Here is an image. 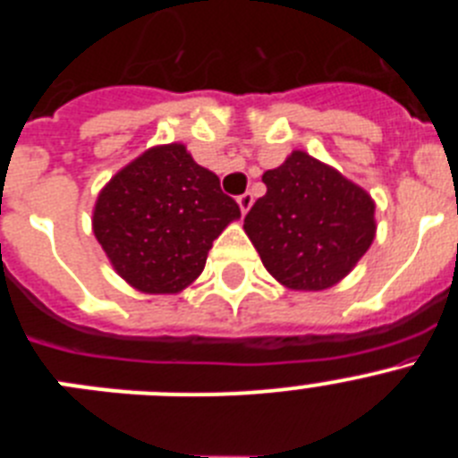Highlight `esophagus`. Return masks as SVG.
Returning <instances> with one entry per match:
<instances>
[{
    "label": "esophagus",
    "mask_w": 458,
    "mask_h": 458,
    "mask_svg": "<svg viewBox=\"0 0 458 458\" xmlns=\"http://www.w3.org/2000/svg\"><path fill=\"white\" fill-rule=\"evenodd\" d=\"M236 201H238V206H241V213H248L250 206H252V201H254V197H252V192H245V194H241Z\"/></svg>",
    "instance_id": "1"
}]
</instances>
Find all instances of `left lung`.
Returning <instances> with one entry per match:
<instances>
[{"instance_id":"obj_1","label":"left lung","mask_w":458,"mask_h":458,"mask_svg":"<svg viewBox=\"0 0 458 458\" xmlns=\"http://www.w3.org/2000/svg\"><path fill=\"white\" fill-rule=\"evenodd\" d=\"M264 183L266 194L254 201L242 229L266 270L293 291L337 284L376 236L369 192L305 151L268 169Z\"/></svg>"}]
</instances>
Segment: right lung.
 <instances>
[{
  "instance_id": "1",
  "label": "right lung",
  "mask_w": 458,
  "mask_h": 458,
  "mask_svg": "<svg viewBox=\"0 0 458 458\" xmlns=\"http://www.w3.org/2000/svg\"><path fill=\"white\" fill-rule=\"evenodd\" d=\"M241 208L183 144L135 157L100 190L93 233L116 273L141 293H179L199 277L213 241Z\"/></svg>"
}]
</instances>
